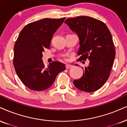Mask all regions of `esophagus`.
<instances>
[{
    "instance_id": "1",
    "label": "esophagus",
    "mask_w": 127,
    "mask_h": 127,
    "mask_svg": "<svg viewBox=\"0 0 127 127\" xmlns=\"http://www.w3.org/2000/svg\"><path fill=\"white\" fill-rule=\"evenodd\" d=\"M72 66H73L72 65H69V64H67V65H66V69H69V68H71L72 67Z\"/></svg>"
}]
</instances>
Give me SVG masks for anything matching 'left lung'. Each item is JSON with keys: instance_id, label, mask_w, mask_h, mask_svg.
<instances>
[{"instance_id": "obj_1", "label": "left lung", "mask_w": 127, "mask_h": 127, "mask_svg": "<svg viewBox=\"0 0 127 127\" xmlns=\"http://www.w3.org/2000/svg\"><path fill=\"white\" fill-rule=\"evenodd\" d=\"M65 23L79 37L78 61L90 60L82 77L73 81L75 87L86 92L99 90L108 79L115 56L110 31L101 20L85 16L67 19Z\"/></svg>"}]
</instances>
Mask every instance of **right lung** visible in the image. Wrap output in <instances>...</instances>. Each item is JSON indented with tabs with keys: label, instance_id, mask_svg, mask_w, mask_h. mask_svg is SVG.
<instances>
[{
	"label": "right lung",
	"instance_id": "right-lung-1",
	"mask_svg": "<svg viewBox=\"0 0 127 127\" xmlns=\"http://www.w3.org/2000/svg\"><path fill=\"white\" fill-rule=\"evenodd\" d=\"M65 18L43 19L26 25L20 32L14 46L13 65L15 71L28 88L41 91L54 84L65 65L54 61L45 68L42 58L45 48L49 49L54 33Z\"/></svg>",
	"mask_w": 127,
	"mask_h": 127
}]
</instances>
